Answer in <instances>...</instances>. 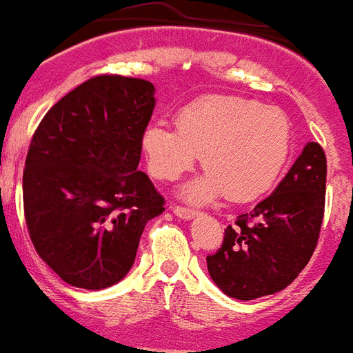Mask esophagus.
<instances>
[{
    "instance_id": "34e87169",
    "label": "esophagus",
    "mask_w": 353,
    "mask_h": 353,
    "mask_svg": "<svg viewBox=\"0 0 353 353\" xmlns=\"http://www.w3.org/2000/svg\"><path fill=\"white\" fill-rule=\"evenodd\" d=\"M173 213L179 216V219H182V221H190V219H194V216L198 215L194 210L182 208V206H173Z\"/></svg>"
}]
</instances>
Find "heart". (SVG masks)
<instances>
[{
  "label": "heart",
  "mask_w": 353,
  "mask_h": 353,
  "mask_svg": "<svg viewBox=\"0 0 353 353\" xmlns=\"http://www.w3.org/2000/svg\"><path fill=\"white\" fill-rule=\"evenodd\" d=\"M141 148L155 179L176 180L199 155L205 174L180 190L185 201L205 205L222 192L250 201L282 173L290 152V128L280 110L232 96H205L176 115V129L154 121L141 132Z\"/></svg>",
  "instance_id": "b5f03b06"
}]
</instances>
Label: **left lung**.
<instances>
[{
    "label": "left lung",
    "instance_id": "1",
    "mask_svg": "<svg viewBox=\"0 0 353 353\" xmlns=\"http://www.w3.org/2000/svg\"><path fill=\"white\" fill-rule=\"evenodd\" d=\"M325 154L310 141L270 198L228 225L206 257L215 285L250 301L285 289L305 270L319 240L325 205Z\"/></svg>",
    "mask_w": 353,
    "mask_h": 353
}]
</instances>
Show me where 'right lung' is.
Listing matches in <instances>:
<instances>
[{"label":"right lung","instance_id":"obj_1","mask_svg":"<svg viewBox=\"0 0 353 353\" xmlns=\"http://www.w3.org/2000/svg\"><path fill=\"white\" fill-rule=\"evenodd\" d=\"M154 94L147 80L94 77L52 106L31 140L26 224L38 255L70 285L121 282L147 222L164 212L163 196L138 171Z\"/></svg>","mask_w":353,"mask_h":353}]
</instances>
